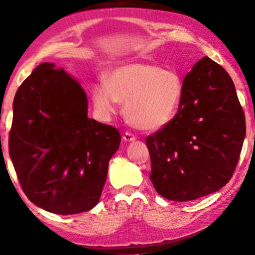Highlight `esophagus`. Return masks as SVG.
Segmentation results:
<instances>
[{
  "mask_svg": "<svg viewBox=\"0 0 255 255\" xmlns=\"http://www.w3.org/2000/svg\"><path fill=\"white\" fill-rule=\"evenodd\" d=\"M123 138L126 141H132V140H135L136 139V136L133 135V133H131V132H129V131H126L124 133V136H123Z\"/></svg>",
  "mask_w": 255,
  "mask_h": 255,
  "instance_id": "1",
  "label": "esophagus"
}]
</instances>
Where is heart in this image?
Returning a JSON list of instances; mask_svg holds the SVG:
<instances>
[{
  "mask_svg": "<svg viewBox=\"0 0 255 255\" xmlns=\"http://www.w3.org/2000/svg\"><path fill=\"white\" fill-rule=\"evenodd\" d=\"M183 93L178 73L162 70L155 64H122L93 86L92 102L97 114L108 119L117 111L119 101L133 126L156 130L169 124L179 109Z\"/></svg>",
  "mask_w": 255,
  "mask_h": 255,
  "instance_id": "b5f03b06",
  "label": "heart"
}]
</instances>
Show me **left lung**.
<instances>
[{
  "label": "left lung",
  "instance_id": "obj_1",
  "mask_svg": "<svg viewBox=\"0 0 255 255\" xmlns=\"http://www.w3.org/2000/svg\"><path fill=\"white\" fill-rule=\"evenodd\" d=\"M178 114L146 137L149 179L158 195L173 201L196 200L231 180L245 137V116L234 83L209 57L183 80Z\"/></svg>",
  "mask_w": 255,
  "mask_h": 255
}]
</instances>
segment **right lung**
<instances>
[{
  "mask_svg": "<svg viewBox=\"0 0 255 255\" xmlns=\"http://www.w3.org/2000/svg\"><path fill=\"white\" fill-rule=\"evenodd\" d=\"M119 130L88 117V98L54 63H42L19 86L8 153L28 199L58 215L92 209L100 199Z\"/></svg>",
  "mask_w": 255,
  "mask_h": 255,
  "instance_id": "add662e5",
  "label": "right lung"
}]
</instances>
